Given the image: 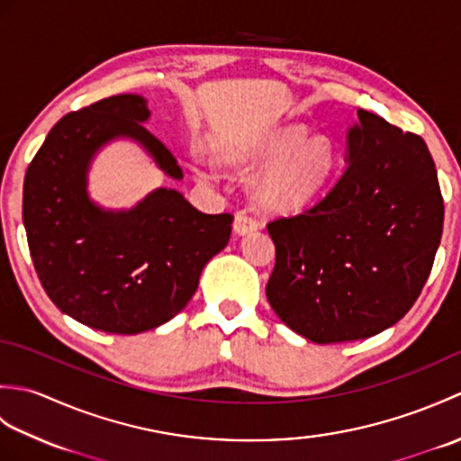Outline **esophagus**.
<instances>
[{"label": "esophagus", "mask_w": 461, "mask_h": 461, "mask_svg": "<svg viewBox=\"0 0 461 461\" xmlns=\"http://www.w3.org/2000/svg\"><path fill=\"white\" fill-rule=\"evenodd\" d=\"M258 228H259V221L253 218L249 212L236 213V220H233V230H236V233H240V236H246V233L256 231Z\"/></svg>", "instance_id": "esophagus-1"}]
</instances>
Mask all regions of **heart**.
I'll use <instances>...</instances> for the list:
<instances>
[{
    "label": "heart",
    "instance_id": "obj_1",
    "mask_svg": "<svg viewBox=\"0 0 461 461\" xmlns=\"http://www.w3.org/2000/svg\"><path fill=\"white\" fill-rule=\"evenodd\" d=\"M228 162L258 166L271 162L256 182V200L269 212H297L325 188L335 170V150L325 136H303L301 129H285L269 139L231 152ZM210 180L208 172H200Z\"/></svg>",
    "mask_w": 461,
    "mask_h": 461
}]
</instances>
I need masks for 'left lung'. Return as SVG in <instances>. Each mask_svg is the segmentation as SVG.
Returning a JSON list of instances; mask_svg holds the SVG:
<instances>
[{
  "instance_id": "1",
  "label": "left lung",
  "mask_w": 461,
  "mask_h": 461,
  "mask_svg": "<svg viewBox=\"0 0 461 461\" xmlns=\"http://www.w3.org/2000/svg\"><path fill=\"white\" fill-rule=\"evenodd\" d=\"M348 164L309 210L267 223L266 295L317 345L375 337L412 309L442 240L444 198L422 136L358 111Z\"/></svg>"
}]
</instances>
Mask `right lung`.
Masks as SVG:
<instances>
[{
    "mask_svg": "<svg viewBox=\"0 0 461 461\" xmlns=\"http://www.w3.org/2000/svg\"><path fill=\"white\" fill-rule=\"evenodd\" d=\"M149 116L139 95L65 114L23 182L27 243L49 299L83 325L114 335H139L178 315L205 263L231 236V213H202L178 190L158 188L121 212L89 200L91 158L119 136L140 142L170 178H182L174 154L142 124Z\"/></svg>",
    "mask_w": 461,
    "mask_h": 461,
    "instance_id": "obj_1",
    "label": "right lung"
}]
</instances>
